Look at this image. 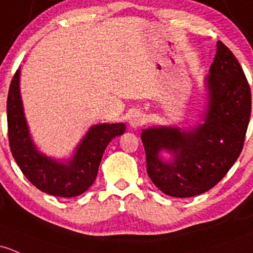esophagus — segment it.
Wrapping results in <instances>:
<instances>
[{"label":"esophagus","mask_w":253,"mask_h":253,"mask_svg":"<svg viewBox=\"0 0 253 253\" xmlns=\"http://www.w3.org/2000/svg\"><path fill=\"white\" fill-rule=\"evenodd\" d=\"M145 121H147V119H145L144 114L138 110L133 111L128 118V124L132 128H138V127L143 126L145 124Z\"/></svg>","instance_id":"34e87169"}]
</instances>
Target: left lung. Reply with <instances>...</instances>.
<instances>
[{
    "instance_id": "1",
    "label": "left lung",
    "mask_w": 253,
    "mask_h": 253,
    "mask_svg": "<svg viewBox=\"0 0 253 253\" xmlns=\"http://www.w3.org/2000/svg\"><path fill=\"white\" fill-rule=\"evenodd\" d=\"M204 84L207 102L200 124L184 128L148 127L140 135L149 177L173 198H190L213 188L244 147L251 91L238 59L220 41ZM162 152L171 158L165 159Z\"/></svg>"
}]
</instances>
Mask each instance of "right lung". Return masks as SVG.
I'll list each match as a JSON object with an SVG mask.
<instances>
[{
    "instance_id": "1",
    "label": "right lung",
    "mask_w": 253,
    "mask_h": 253,
    "mask_svg": "<svg viewBox=\"0 0 253 253\" xmlns=\"http://www.w3.org/2000/svg\"><path fill=\"white\" fill-rule=\"evenodd\" d=\"M9 147L24 175L43 193L60 198L81 195L97 177L102 156L113 138L125 133V124H99L87 131L69 159L41 153L31 138L20 94V69L13 76L7 99Z\"/></svg>"
}]
</instances>
